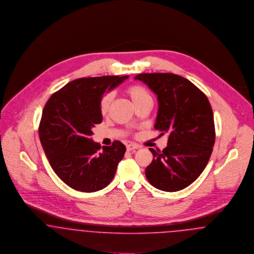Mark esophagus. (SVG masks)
Segmentation results:
<instances>
[{
  "label": "esophagus",
  "instance_id": "obj_1",
  "mask_svg": "<svg viewBox=\"0 0 254 254\" xmlns=\"http://www.w3.org/2000/svg\"><path fill=\"white\" fill-rule=\"evenodd\" d=\"M138 147L139 146L137 144H134V143H128L126 145V148H127L128 151H132V150H134V149H137Z\"/></svg>",
  "mask_w": 254,
  "mask_h": 254
}]
</instances>
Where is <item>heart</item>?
I'll return each mask as SVG.
<instances>
[{"instance_id": "b5f03b06", "label": "heart", "mask_w": 254, "mask_h": 254, "mask_svg": "<svg viewBox=\"0 0 254 254\" xmlns=\"http://www.w3.org/2000/svg\"><path fill=\"white\" fill-rule=\"evenodd\" d=\"M125 92L130 96V98L132 99L133 104L136 106V108L147 101H152V96L150 94V92L144 86L140 84L130 85L129 87H127ZM113 100H114V94L112 92H108L102 95L99 102V110L102 115H106L109 112Z\"/></svg>"}]
</instances>
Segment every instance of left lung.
I'll use <instances>...</instances> for the list:
<instances>
[{
    "label": "left lung",
    "instance_id": "obj_1",
    "mask_svg": "<svg viewBox=\"0 0 254 254\" xmlns=\"http://www.w3.org/2000/svg\"><path fill=\"white\" fill-rule=\"evenodd\" d=\"M134 79L158 95L155 129L169 133L162 151L149 149L154 159L145 169L147 180L162 191L182 190L200 176L211 156L216 136L212 108L198 87L178 74L140 73Z\"/></svg>",
    "mask_w": 254,
    "mask_h": 254
}]
</instances>
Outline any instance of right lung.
Wrapping results in <instances>:
<instances>
[{"mask_svg":"<svg viewBox=\"0 0 254 254\" xmlns=\"http://www.w3.org/2000/svg\"><path fill=\"white\" fill-rule=\"evenodd\" d=\"M128 75L82 77L52 94L39 124L41 144L55 174L81 192L98 191L112 182L126 147L115 140L101 146L90 135L102 121L99 102Z\"/></svg>","mask_w":254,"mask_h":254,"instance_id":"1","label":"right lung"}]
</instances>
